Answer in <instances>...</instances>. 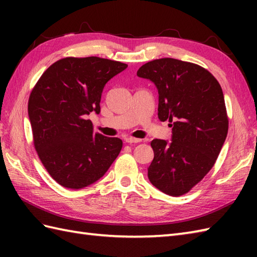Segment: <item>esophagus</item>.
Instances as JSON below:
<instances>
[{
    "mask_svg": "<svg viewBox=\"0 0 257 257\" xmlns=\"http://www.w3.org/2000/svg\"><path fill=\"white\" fill-rule=\"evenodd\" d=\"M129 137H130V139H132V138H136V136H129Z\"/></svg>",
    "mask_w": 257,
    "mask_h": 257,
    "instance_id": "esophagus-1",
    "label": "esophagus"
}]
</instances>
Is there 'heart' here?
<instances>
[{"mask_svg":"<svg viewBox=\"0 0 257 257\" xmlns=\"http://www.w3.org/2000/svg\"><path fill=\"white\" fill-rule=\"evenodd\" d=\"M137 97H138V94H136V95H135V98H137Z\"/></svg>","mask_w":257,"mask_h":257,"instance_id":"1","label":"heart"}]
</instances>
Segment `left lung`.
Segmentation results:
<instances>
[{"label": "left lung", "mask_w": 257, "mask_h": 257, "mask_svg": "<svg viewBox=\"0 0 257 257\" xmlns=\"http://www.w3.org/2000/svg\"><path fill=\"white\" fill-rule=\"evenodd\" d=\"M118 66L97 56L66 57L48 67L29 98L33 144L43 166L65 188L81 189L107 172L122 148L95 132L86 114L100 111L103 87Z\"/></svg>", "instance_id": "obj_1"}]
</instances>
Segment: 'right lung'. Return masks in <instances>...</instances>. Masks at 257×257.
Instances as JSON below:
<instances>
[{
  "label": "right lung",
  "instance_id": "add662e5",
  "mask_svg": "<svg viewBox=\"0 0 257 257\" xmlns=\"http://www.w3.org/2000/svg\"><path fill=\"white\" fill-rule=\"evenodd\" d=\"M137 75L156 84L158 117L169 120L172 130L170 140L151 143L155 157L148 178L162 192L183 195L211 170L225 141L228 118L222 88L206 69L174 58L147 63Z\"/></svg>",
  "mask_w": 257,
  "mask_h": 257
}]
</instances>
